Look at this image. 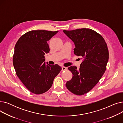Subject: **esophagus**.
<instances>
[{
	"instance_id": "esophagus-1",
	"label": "esophagus",
	"mask_w": 123,
	"mask_h": 123,
	"mask_svg": "<svg viewBox=\"0 0 123 123\" xmlns=\"http://www.w3.org/2000/svg\"><path fill=\"white\" fill-rule=\"evenodd\" d=\"M67 70V67H65L64 66H62V71H65V70Z\"/></svg>"
}]
</instances>
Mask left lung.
<instances>
[{
  "label": "left lung",
  "mask_w": 123,
  "mask_h": 123,
  "mask_svg": "<svg viewBox=\"0 0 123 123\" xmlns=\"http://www.w3.org/2000/svg\"><path fill=\"white\" fill-rule=\"evenodd\" d=\"M63 32L74 42V54L83 59L79 69L68 67L73 77L66 86L72 93L82 95L91 90L104 74L109 60L107 45L103 37L91 29Z\"/></svg>",
  "instance_id": "8db88e82"
}]
</instances>
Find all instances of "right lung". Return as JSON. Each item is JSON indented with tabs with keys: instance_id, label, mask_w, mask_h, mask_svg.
Here are the masks:
<instances>
[{
	"instance_id": "obj_1",
	"label": "right lung",
	"mask_w": 123,
	"mask_h": 123,
	"mask_svg": "<svg viewBox=\"0 0 123 123\" xmlns=\"http://www.w3.org/2000/svg\"><path fill=\"white\" fill-rule=\"evenodd\" d=\"M58 31L32 30L19 39L14 48L13 64L17 76L32 93L41 94L51 87L62 70L57 64H46L44 55L49 52L47 41Z\"/></svg>"
}]
</instances>
